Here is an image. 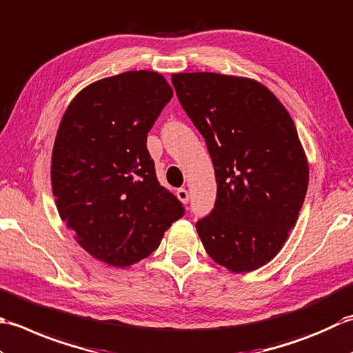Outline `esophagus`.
Returning <instances> with one entry per match:
<instances>
[{
    "mask_svg": "<svg viewBox=\"0 0 353 353\" xmlns=\"http://www.w3.org/2000/svg\"><path fill=\"white\" fill-rule=\"evenodd\" d=\"M176 196H178L179 201H181V203H184V204L189 203L190 195H189V192H187L185 189H178L176 190Z\"/></svg>",
    "mask_w": 353,
    "mask_h": 353,
    "instance_id": "34e87169",
    "label": "esophagus"
}]
</instances>
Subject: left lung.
<instances>
[{"label": "left lung", "mask_w": 353, "mask_h": 353, "mask_svg": "<svg viewBox=\"0 0 353 353\" xmlns=\"http://www.w3.org/2000/svg\"><path fill=\"white\" fill-rule=\"evenodd\" d=\"M172 83L205 139L218 183L212 213L196 222L214 262L233 272L263 267L296 227L309 164L282 102L254 79L175 73Z\"/></svg>", "instance_id": "8db88e82"}]
</instances>
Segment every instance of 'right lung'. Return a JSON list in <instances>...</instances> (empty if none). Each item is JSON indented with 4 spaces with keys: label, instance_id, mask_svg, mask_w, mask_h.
Instances as JSON below:
<instances>
[{
    "label": "right lung",
    "instance_id": "1",
    "mask_svg": "<svg viewBox=\"0 0 353 353\" xmlns=\"http://www.w3.org/2000/svg\"><path fill=\"white\" fill-rule=\"evenodd\" d=\"M174 96L157 71H126L85 86L71 100L52 154L61 219L86 253L126 268L160 245L184 207L160 185L146 140Z\"/></svg>",
    "mask_w": 353,
    "mask_h": 353
}]
</instances>
